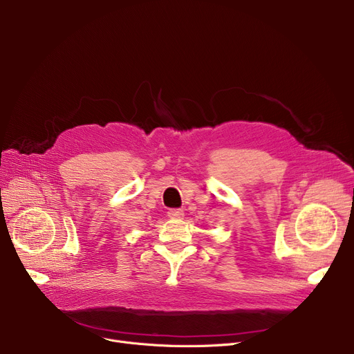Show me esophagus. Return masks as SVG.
<instances>
[{
    "instance_id": "obj_1",
    "label": "esophagus",
    "mask_w": 354,
    "mask_h": 354,
    "mask_svg": "<svg viewBox=\"0 0 354 354\" xmlns=\"http://www.w3.org/2000/svg\"><path fill=\"white\" fill-rule=\"evenodd\" d=\"M167 216L169 218H174V219H180L183 216V211L182 209H169L167 211Z\"/></svg>"
}]
</instances>
